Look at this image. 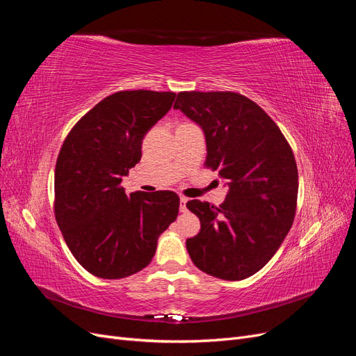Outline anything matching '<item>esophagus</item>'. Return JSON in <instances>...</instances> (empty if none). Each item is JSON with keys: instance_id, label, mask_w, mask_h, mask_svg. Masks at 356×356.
Wrapping results in <instances>:
<instances>
[{"instance_id": "34e87169", "label": "esophagus", "mask_w": 356, "mask_h": 356, "mask_svg": "<svg viewBox=\"0 0 356 356\" xmlns=\"http://www.w3.org/2000/svg\"><path fill=\"white\" fill-rule=\"evenodd\" d=\"M187 202H188L187 197L181 196V199H179V211L181 212H187Z\"/></svg>"}]
</instances>
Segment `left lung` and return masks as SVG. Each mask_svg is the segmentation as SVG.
Segmentation results:
<instances>
[{
  "instance_id": "8db88e82",
  "label": "left lung",
  "mask_w": 356,
  "mask_h": 356,
  "mask_svg": "<svg viewBox=\"0 0 356 356\" xmlns=\"http://www.w3.org/2000/svg\"><path fill=\"white\" fill-rule=\"evenodd\" d=\"M175 110L202 127L204 165L229 187L213 207L190 200L200 232L186 242L202 272L242 281L263 268L294 221L298 191L296 159L281 129L255 102L234 92H181Z\"/></svg>"
}]
</instances>
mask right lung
Returning a JSON list of instances; mask_svg holds the SVG:
<instances>
[{"mask_svg":"<svg viewBox=\"0 0 356 356\" xmlns=\"http://www.w3.org/2000/svg\"><path fill=\"white\" fill-rule=\"evenodd\" d=\"M174 92L106 96L72 127L55 169V215L70 251L104 279L149 264L159 236L177 220L179 197L163 190L126 196L122 179L141 160L143 139L175 101Z\"/></svg>","mask_w":356,"mask_h":356,"instance_id":"1","label":"right lung"}]
</instances>
